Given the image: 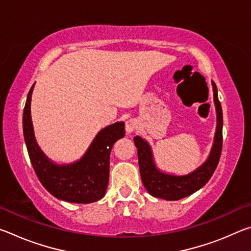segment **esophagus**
Returning a JSON list of instances; mask_svg holds the SVG:
<instances>
[{
	"label": "esophagus",
	"mask_w": 251,
	"mask_h": 251,
	"mask_svg": "<svg viewBox=\"0 0 251 251\" xmlns=\"http://www.w3.org/2000/svg\"><path fill=\"white\" fill-rule=\"evenodd\" d=\"M137 121L136 120H133V118H131V120H128L126 122V125H125V130H126V133L127 134H130V133H133L134 130H136L137 129Z\"/></svg>",
	"instance_id": "esophagus-1"
}]
</instances>
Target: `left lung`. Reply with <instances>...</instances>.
I'll return each mask as SVG.
<instances>
[{
  "label": "left lung",
  "mask_w": 251,
  "mask_h": 251,
  "mask_svg": "<svg viewBox=\"0 0 251 251\" xmlns=\"http://www.w3.org/2000/svg\"><path fill=\"white\" fill-rule=\"evenodd\" d=\"M211 85L217 114V126L209 156L205 163L195 171L187 175H172L161 172L156 166L150 143L139 136L134 138L135 146L137 148L142 181L151 196L166 201H179L181 198L190 196L207 184L215 169L217 168L223 147V109L218 100L217 87L212 80Z\"/></svg>",
  "instance_id": "obj_1"
}]
</instances>
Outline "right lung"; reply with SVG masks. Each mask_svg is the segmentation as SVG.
Returning <instances> with one entry per match:
<instances>
[{
  "instance_id": "obj_1",
  "label": "right lung",
  "mask_w": 251,
  "mask_h": 251,
  "mask_svg": "<svg viewBox=\"0 0 251 251\" xmlns=\"http://www.w3.org/2000/svg\"><path fill=\"white\" fill-rule=\"evenodd\" d=\"M32 85L23 112V134L32 166L41 184L61 201L90 203L105 196L109 179V155L116 141L125 136L124 122H117L99 131L80 159L71 164H56L37 145L34 135L31 100Z\"/></svg>"
}]
</instances>
